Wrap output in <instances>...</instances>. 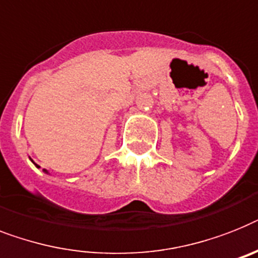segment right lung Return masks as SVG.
Listing matches in <instances>:
<instances>
[{
	"mask_svg": "<svg viewBox=\"0 0 258 258\" xmlns=\"http://www.w3.org/2000/svg\"><path fill=\"white\" fill-rule=\"evenodd\" d=\"M37 167H39V166H37Z\"/></svg>",
	"mask_w": 258,
	"mask_h": 258,
	"instance_id": "obj_1",
	"label": "right lung"
}]
</instances>
